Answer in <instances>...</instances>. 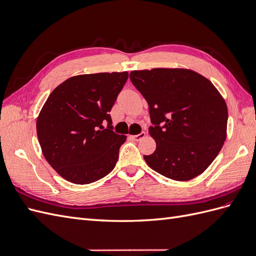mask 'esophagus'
<instances>
[{"label":"esophagus","instance_id":"1","mask_svg":"<svg viewBox=\"0 0 256 256\" xmlns=\"http://www.w3.org/2000/svg\"><path fill=\"white\" fill-rule=\"evenodd\" d=\"M145 136H146V134L144 132V131H142L141 134H136V136H131V138H134V141H140V140H142L143 138H145Z\"/></svg>","mask_w":256,"mask_h":256}]
</instances>
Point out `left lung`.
Returning a JSON list of instances; mask_svg holds the SVG:
<instances>
[{
    "label": "left lung",
    "mask_w": 256,
    "mask_h": 256,
    "mask_svg": "<svg viewBox=\"0 0 256 256\" xmlns=\"http://www.w3.org/2000/svg\"><path fill=\"white\" fill-rule=\"evenodd\" d=\"M130 80L150 106L156 150L144 156L146 164L178 182L202 174L226 138L228 106L219 90L184 68L134 70Z\"/></svg>",
    "instance_id": "obj_1"
}]
</instances>
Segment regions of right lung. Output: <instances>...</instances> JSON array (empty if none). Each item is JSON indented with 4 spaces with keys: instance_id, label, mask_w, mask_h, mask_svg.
<instances>
[{
    "instance_id": "obj_1",
    "label": "right lung",
    "mask_w": 256,
    "mask_h": 256,
    "mask_svg": "<svg viewBox=\"0 0 256 256\" xmlns=\"http://www.w3.org/2000/svg\"><path fill=\"white\" fill-rule=\"evenodd\" d=\"M127 79V72L79 74L49 95L36 120L37 136L44 157L64 180L86 184L114 168L127 136L112 130L109 112Z\"/></svg>"
}]
</instances>
